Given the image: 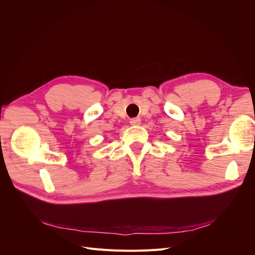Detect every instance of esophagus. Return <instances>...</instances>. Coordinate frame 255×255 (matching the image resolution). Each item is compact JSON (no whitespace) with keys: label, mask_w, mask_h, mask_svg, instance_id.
Wrapping results in <instances>:
<instances>
[{"label":"esophagus","mask_w":255,"mask_h":255,"mask_svg":"<svg viewBox=\"0 0 255 255\" xmlns=\"http://www.w3.org/2000/svg\"><path fill=\"white\" fill-rule=\"evenodd\" d=\"M129 123L132 126H139L140 123H141V119L140 118H133V119H130V121H129Z\"/></svg>","instance_id":"esophagus-1"}]
</instances>
